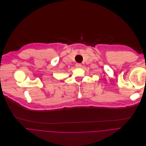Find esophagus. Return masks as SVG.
Wrapping results in <instances>:
<instances>
[{
    "instance_id": "esophagus-1",
    "label": "esophagus",
    "mask_w": 146,
    "mask_h": 146,
    "mask_svg": "<svg viewBox=\"0 0 146 146\" xmlns=\"http://www.w3.org/2000/svg\"><path fill=\"white\" fill-rule=\"evenodd\" d=\"M81 66H82V64H80V63H76V64H75V67H76V68H80Z\"/></svg>"
}]
</instances>
